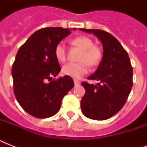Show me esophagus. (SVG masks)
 <instances>
[{"mask_svg": "<svg viewBox=\"0 0 147 147\" xmlns=\"http://www.w3.org/2000/svg\"><path fill=\"white\" fill-rule=\"evenodd\" d=\"M74 83H75V85H78L79 84V81L77 80V79H74Z\"/></svg>", "mask_w": 147, "mask_h": 147, "instance_id": "1", "label": "esophagus"}]
</instances>
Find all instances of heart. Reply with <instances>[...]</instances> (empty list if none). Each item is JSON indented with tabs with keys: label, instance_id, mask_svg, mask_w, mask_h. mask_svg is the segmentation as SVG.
I'll return each mask as SVG.
<instances>
[{
	"label": "heart",
	"instance_id": "b5f03b06",
	"mask_svg": "<svg viewBox=\"0 0 147 147\" xmlns=\"http://www.w3.org/2000/svg\"><path fill=\"white\" fill-rule=\"evenodd\" d=\"M72 44L82 49L79 58L80 62H69L62 67V73L65 76L75 78H79L88 71V64L94 66L100 62L102 58V52L98 47L94 45L91 38L80 36L71 41ZM54 54L56 59L60 62H64L66 59V48L63 42H59L55 47Z\"/></svg>",
	"mask_w": 147,
	"mask_h": 147
}]
</instances>
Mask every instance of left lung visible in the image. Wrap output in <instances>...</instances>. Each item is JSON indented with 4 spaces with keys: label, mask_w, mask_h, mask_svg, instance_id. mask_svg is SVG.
I'll return each mask as SVG.
<instances>
[{
    "label": "left lung",
    "mask_w": 147,
    "mask_h": 147,
    "mask_svg": "<svg viewBox=\"0 0 147 147\" xmlns=\"http://www.w3.org/2000/svg\"><path fill=\"white\" fill-rule=\"evenodd\" d=\"M93 33L103 46V57L94 74L83 82L85 94L81 100L83 114L90 119L103 121L116 114L125 105L133 86V68L127 53L114 36L100 30L82 29Z\"/></svg>",
    "instance_id": "left-lung-1"
}]
</instances>
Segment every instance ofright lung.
Instances as JSON below:
<instances>
[{"mask_svg": "<svg viewBox=\"0 0 147 147\" xmlns=\"http://www.w3.org/2000/svg\"><path fill=\"white\" fill-rule=\"evenodd\" d=\"M70 33V30L62 27L40 29L17 52L12 67L13 92L23 109L35 117L55 115L62 98L74 87L70 76L51 80L61 71L55 47Z\"/></svg>", "mask_w": 147, "mask_h": 147, "instance_id": "right-lung-1", "label": "right lung"}]
</instances>
